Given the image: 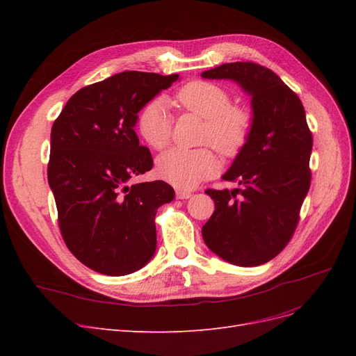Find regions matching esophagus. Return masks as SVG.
<instances>
[{
    "mask_svg": "<svg viewBox=\"0 0 356 356\" xmlns=\"http://www.w3.org/2000/svg\"><path fill=\"white\" fill-rule=\"evenodd\" d=\"M177 197L178 199H188L191 197V191L190 190H184V188H177Z\"/></svg>",
    "mask_w": 356,
    "mask_h": 356,
    "instance_id": "34e87169",
    "label": "esophagus"
}]
</instances>
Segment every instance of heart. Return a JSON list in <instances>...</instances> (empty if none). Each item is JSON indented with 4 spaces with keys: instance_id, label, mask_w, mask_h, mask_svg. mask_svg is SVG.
I'll list each match as a JSON object with an SVG mask.
<instances>
[{
    "instance_id": "obj_1",
    "label": "heart",
    "mask_w": 356,
    "mask_h": 356,
    "mask_svg": "<svg viewBox=\"0 0 356 356\" xmlns=\"http://www.w3.org/2000/svg\"><path fill=\"white\" fill-rule=\"evenodd\" d=\"M177 102L181 108L204 118L202 143L211 144L224 156L238 154L251 136V113L243 106L230 105L232 95L217 83L193 80L178 90ZM172 124L174 115L163 96L148 101L136 117L139 136L154 149L169 144ZM217 170V157L209 148H170L157 159L159 177L177 187L190 188Z\"/></svg>"
}]
</instances>
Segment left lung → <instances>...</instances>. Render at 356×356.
I'll return each instance as SVG.
<instances>
[{
	"instance_id": "obj_1",
	"label": "left lung",
	"mask_w": 356,
	"mask_h": 356,
	"mask_svg": "<svg viewBox=\"0 0 356 356\" xmlns=\"http://www.w3.org/2000/svg\"><path fill=\"white\" fill-rule=\"evenodd\" d=\"M227 79L251 95L252 131L222 179L239 188L213 190L215 211L202 227L204 243L222 260L252 267L270 261L293 238L310 187L314 138L298 96L255 62H232L202 72Z\"/></svg>"
}]
</instances>
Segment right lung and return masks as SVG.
<instances>
[{"label":"right lung","mask_w":356,"mask_h":356,"mask_svg":"<svg viewBox=\"0 0 356 356\" xmlns=\"http://www.w3.org/2000/svg\"><path fill=\"white\" fill-rule=\"evenodd\" d=\"M178 77L115 74L75 92L53 123L47 178L60 234L95 272L129 275L154 255L156 213L175 193L165 181L129 184L153 168L134 127L143 106Z\"/></svg>","instance_id":"1"}]
</instances>
